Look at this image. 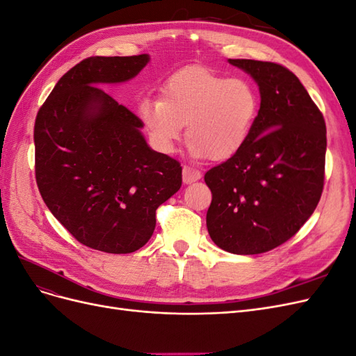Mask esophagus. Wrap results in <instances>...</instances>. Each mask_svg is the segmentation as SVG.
Masks as SVG:
<instances>
[{"instance_id":"34e87169","label":"esophagus","mask_w":356,"mask_h":356,"mask_svg":"<svg viewBox=\"0 0 356 356\" xmlns=\"http://www.w3.org/2000/svg\"><path fill=\"white\" fill-rule=\"evenodd\" d=\"M200 177H202L200 170H197L195 168H190V166L182 168V181H184V184H190V182H195V181L200 179Z\"/></svg>"}]
</instances>
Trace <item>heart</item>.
Masks as SVG:
<instances>
[{"instance_id": "1", "label": "heart", "mask_w": 356, "mask_h": 356, "mask_svg": "<svg viewBox=\"0 0 356 356\" xmlns=\"http://www.w3.org/2000/svg\"><path fill=\"white\" fill-rule=\"evenodd\" d=\"M258 113V95L245 79H229L204 67L170 75L161 98H143L138 114L161 152H172L187 123L193 156L225 160L246 143Z\"/></svg>"}]
</instances>
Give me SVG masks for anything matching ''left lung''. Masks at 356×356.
<instances>
[{"mask_svg":"<svg viewBox=\"0 0 356 356\" xmlns=\"http://www.w3.org/2000/svg\"><path fill=\"white\" fill-rule=\"evenodd\" d=\"M260 88L261 104L238 153L204 174L207 227L221 250L252 255L285 243L321 199L327 127L305 86L275 62L229 59Z\"/></svg>","mask_w":356,"mask_h":356,"instance_id":"8db88e82","label":"left lung"}]
</instances>
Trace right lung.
<instances>
[{
  "label": "right lung",
  "instance_id": "obj_1",
  "mask_svg": "<svg viewBox=\"0 0 356 356\" xmlns=\"http://www.w3.org/2000/svg\"><path fill=\"white\" fill-rule=\"evenodd\" d=\"M148 55L92 56L63 74L38 110L35 179L55 218L80 243L129 254L156 227V209L179 190V161L153 152L144 124L95 84L134 79Z\"/></svg>",
  "mask_w": 356,
  "mask_h": 356
}]
</instances>
